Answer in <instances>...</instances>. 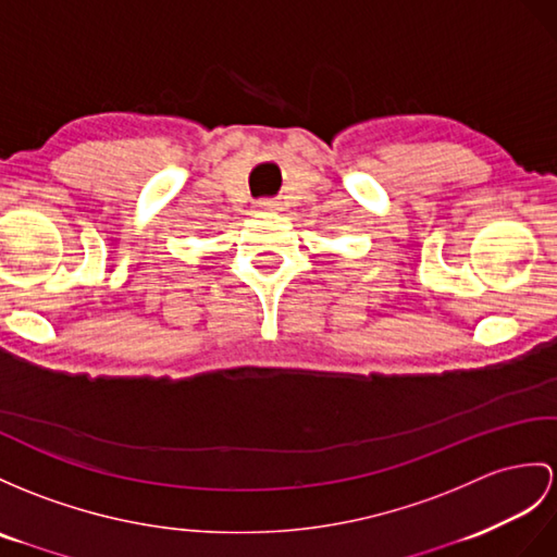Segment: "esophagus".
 Wrapping results in <instances>:
<instances>
[{
    "instance_id": "1",
    "label": "esophagus",
    "mask_w": 557,
    "mask_h": 557,
    "mask_svg": "<svg viewBox=\"0 0 557 557\" xmlns=\"http://www.w3.org/2000/svg\"><path fill=\"white\" fill-rule=\"evenodd\" d=\"M257 212H278L281 210V200L278 198H262L255 202Z\"/></svg>"
}]
</instances>
